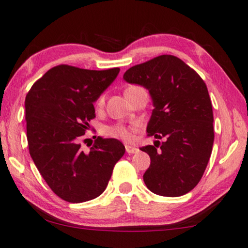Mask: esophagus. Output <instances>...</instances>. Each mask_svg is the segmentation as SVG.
Instances as JSON below:
<instances>
[{"instance_id": "1", "label": "esophagus", "mask_w": 248, "mask_h": 248, "mask_svg": "<svg viewBox=\"0 0 248 248\" xmlns=\"http://www.w3.org/2000/svg\"><path fill=\"white\" fill-rule=\"evenodd\" d=\"M125 150H126V153H128V154H135L139 152V148L135 146H131V145L125 146Z\"/></svg>"}]
</instances>
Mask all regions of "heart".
I'll return each mask as SVG.
<instances>
[{"label": "heart", "mask_w": 248, "mask_h": 248, "mask_svg": "<svg viewBox=\"0 0 248 248\" xmlns=\"http://www.w3.org/2000/svg\"><path fill=\"white\" fill-rule=\"evenodd\" d=\"M131 89H134V87H128L126 91L131 90ZM126 91H125V92H126ZM96 104H97V106H102L103 104H104V95L100 96V98H98L96 102ZM103 133H104L106 136L125 140V142H128V140H131L133 139L131 128L126 127L123 124L108 125V126H104V128H103Z\"/></svg>", "instance_id": "1"}]
</instances>
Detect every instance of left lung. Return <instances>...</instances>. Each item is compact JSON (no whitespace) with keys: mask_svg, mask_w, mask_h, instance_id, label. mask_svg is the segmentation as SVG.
I'll return each instance as SVG.
<instances>
[{"mask_svg":"<svg viewBox=\"0 0 248 248\" xmlns=\"http://www.w3.org/2000/svg\"><path fill=\"white\" fill-rule=\"evenodd\" d=\"M124 81L148 91L154 109L147 123L154 145L140 147L151 157L143 175L154 194L177 197L199 184L214 143L213 108L206 84L173 55H161L125 72Z\"/></svg>","mask_w":248,"mask_h":248,"instance_id":"8db88e82","label":"left lung"}]
</instances>
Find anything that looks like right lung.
Masks as SVG:
<instances>
[{"label":"right lung","mask_w":248,"mask_h":248,"mask_svg":"<svg viewBox=\"0 0 248 248\" xmlns=\"http://www.w3.org/2000/svg\"><path fill=\"white\" fill-rule=\"evenodd\" d=\"M120 68L104 71L58 65L34 83L25 97L30 155L47 185L70 203L96 199L124 155L119 140L98 136L89 153L79 140L95 117L93 103Z\"/></svg>","instance_id":"right-lung-1"}]
</instances>
